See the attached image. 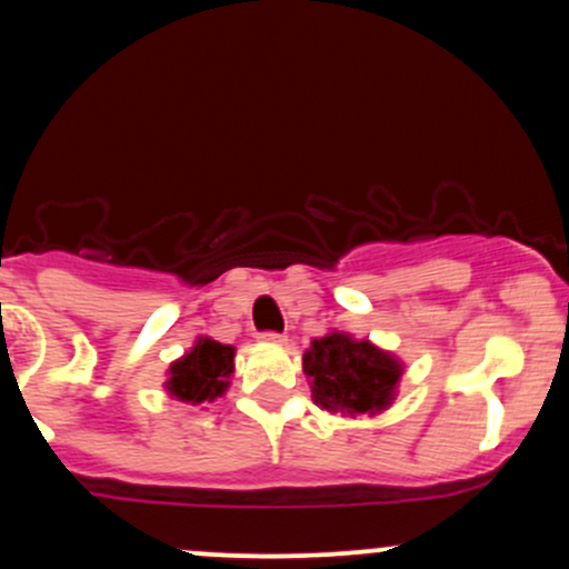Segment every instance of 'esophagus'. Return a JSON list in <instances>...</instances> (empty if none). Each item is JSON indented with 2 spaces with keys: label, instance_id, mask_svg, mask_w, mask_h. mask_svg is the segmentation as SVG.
<instances>
[{
  "label": "esophagus",
  "instance_id": "34e87169",
  "mask_svg": "<svg viewBox=\"0 0 569 569\" xmlns=\"http://www.w3.org/2000/svg\"><path fill=\"white\" fill-rule=\"evenodd\" d=\"M262 339L264 342H286V335H280V331H262Z\"/></svg>",
  "mask_w": 569,
  "mask_h": 569
}]
</instances>
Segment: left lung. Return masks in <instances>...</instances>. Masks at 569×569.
Listing matches in <instances>:
<instances>
[{
    "label": "left lung",
    "mask_w": 569,
    "mask_h": 569,
    "mask_svg": "<svg viewBox=\"0 0 569 569\" xmlns=\"http://www.w3.org/2000/svg\"><path fill=\"white\" fill-rule=\"evenodd\" d=\"M312 401L342 415H375L393 401L401 367L388 352L348 335L316 339L302 358Z\"/></svg>",
    "instance_id": "obj_1"
}]
</instances>
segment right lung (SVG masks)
<instances>
[{"mask_svg":"<svg viewBox=\"0 0 569 569\" xmlns=\"http://www.w3.org/2000/svg\"><path fill=\"white\" fill-rule=\"evenodd\" d=\"M234 348L221 345L217 339H198L192 352L171 367L168 390L181 401H213L227 390L232 375Z\"/></svg>","mask_w":569,"mask_h":569,"instance_id":"add662e5","label":"right lung"}]
</instances>
